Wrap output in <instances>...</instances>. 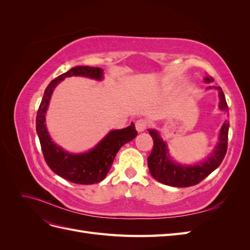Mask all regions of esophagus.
Masks as SVG:
<instances>
[{
    "label": "esophagus",
    "instance_id": "34e87169",
    "mask_svg": "<svg viewBox=\"0 0 250 250\" xmlns=\"http://www.w3.org/2000/svg\"><path fill=\"white\" fill-rule=\"evenodd\" d=\"M147 128V121L146 120H138L135 122V129H137L138 132H143L144 130H146Z\"/></svg>",
    "mask_w": 250,
    "mask_h": 250
}]
</instances>
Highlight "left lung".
<instances>
[{
  "instance_id": "obj_1",
  "label": "left lung",
  "mask_w": 250,
  "mask_h": 250,
  "mask_svg": "<svg viewBox=\"0 0 250 250\" xmlns=\"http://www.w3.org/2000/svg\"><path fill=\"white\" fill-rule=\"evenodd\" d=\"M204 81L210 83L214 81V78L207 76L204 78ZM214 87L219 90V99H220L219 108L221 110H228L229 106L221 87ZM229 128V120H226L220 129L219 142L213 153L204 162L194 166H184L174 163L169 155L167 144L163 141L160 133L155 129H148L150 135L153 139V148L147 158L148 168L151 175L160 183L171 187L186 188L199 184L222 163L226 154V150H228Z\"/></svg>"
}]
</instances>
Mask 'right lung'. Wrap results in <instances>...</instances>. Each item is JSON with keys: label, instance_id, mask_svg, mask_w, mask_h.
<instances>
[{"label": "right lung", "instance_id": "right-lung-1", "mask_svg": "<svg viewBox=\"0 0 250 250\" xmlns=\"http://www.w3.org/2000/svg\"><path fill=\"white\" fill-rule=\"evenodd\" d=\"M82 76L101 80L103 70L94 66H75L52 80L47 86L36 115V132L39 134L42 151L49 168L62 178L78 185L98 184L106 177L118 151L126 143L137 137L133 122L124 129L109 131L96 147L88 152L73 154L57 146L50 138L44 122L51 95L60 81L66 77Z\"/></svg>", "mask_w": 250, "mask_h": 250}]
</instances>
